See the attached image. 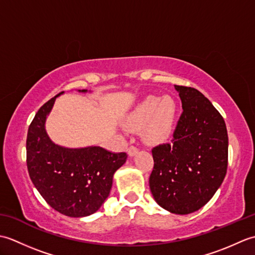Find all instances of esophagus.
I'll return each instance as SVG.
<instances>
[{
    "label": "esophagus",
    "instance_id": "34e87169",
    "mask_svg": "<svg viewBox=\"0 0 255 255\" xmlns=\"http://www.w3.org/2000/svg\"><path fill=\"white\" fill-rule=\"evenodd\" d=\"M127 152H128V155H129V156L136 155V154L138 153V148H137V147H133V145H130V147L128 148Z\"/></svg>",
    "mask_w": 255,
    "mask_h": 255
}]
</instances>
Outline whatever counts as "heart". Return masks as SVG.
Segmentation results:
<instances>
[{"mask_svg":"<svg viewBox=\"0 0 255 255\" xmlns=\"http://www.w3.org/2000/svg\"><path fill=\"white\" fill-rule=\"evenodd\" d=\"M177 104L170 96L149 95L125 119V127L139 130L145 142L162 143L170 138L176 121Z\"/></svg>","mask_w":255,"mask_h":255,"instance_id":"heart-1","label":"heart"}]
</instances>
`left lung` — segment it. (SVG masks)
<instances>
[{
  "label": "left lung",
  "mask_w": 255,
  "mask_h": 255,
  "mask_svg": "<svg viewBox=\"0 0 255 255\" xmlns=\"http://www.w3.org/2000/svg\"><path fill=\"white\" fill-rule=\"evenodd\" d=\"M183 113L170 143L152 149L149 185L162 208L187 215L207 204L228 166V133L220 113L199 91L174 85Z\"/></svg>",
  "instance_id": "1"
}]
</instances>
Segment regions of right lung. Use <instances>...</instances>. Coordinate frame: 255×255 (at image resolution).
Returning a JSON list of instances; mask_svg holds the SVG:
<instances>
[{
	"label": "right lung",
	"mask_w": 255,
	"mask_h": 255,
	"mask_svg": "<svg viewBox=\"0 0 255 255\" xmlns=\"http://www.w3.org/2000/svg\"><path fill=\"white\" fill-rule=\"evenodd\" d=\"M88 92V90H79ZM59 93L42 105L27 132L26 163L37 191L68 217L94 214L110 195L113 176L127 159L101 147L64 148L51 141L45 124Z\"/></svg>",
	"instance_id": "1"
}]
</instances>
